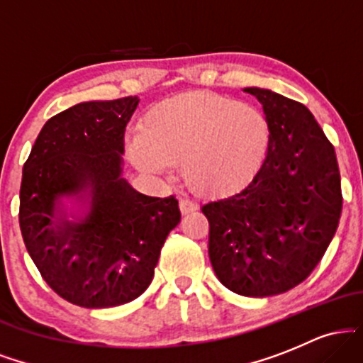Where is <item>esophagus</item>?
<instances>
[{"instance_id":"obj_1","label":"esophagus","mask_w":363,"mask_h":363,"mask_svg":"<svg viewBox=\"0 0 363 363\" xmlns=\"http://www.w3.org/2000/svg\"><path fill=\"white\" fill-rule=\"evenodd\" d=\"M179 208H181L182 215H189V213H194V211L198 210V205H196L194 201H191V199L182 198L181 201H179Z\"/></svg>"}]
</instances>
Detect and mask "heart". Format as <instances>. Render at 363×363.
Returning a JSON list of instances; mask_svg holds the SVG:
<instances>
[{
    "label": "heart",
    "instance_id": "b5f03b06",
    "mask_svg": "<svg viewBox=\"0 0 363 363\" xmlns=\"http://www.w3.org/2000/svg\"><path fill=\"white\" fill-rule=\"evenodd\" d=\"M269 148L268 121L259 111L220 95H186L157 106L140 126L131 160L148 176L184 167L199 193L235 191L254 177Z\"/></svg>",
    "mask_w": 363,
    "mask_h": 363
}]
</instances>
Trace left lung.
Segmentation results:
<instances>
[{
    "label": "left lung",
    "mask_w": 363,
    "mask_h": 363,
    "mask_svg": "<svg viewBox=\"0 0 363 363\" xmlns=\"http://www.w3.org/2000/svg\"><path fill=\"white\" fill-rule=\"evenodd\" d=\"M262 104L269 148L239 193L206 203L210 261L245 297H269L306 280L338 228L343 196L335 148L301 102L245 89Z\"/></svg>",
    "instance_id": "left-lung-1"
}]
</instances>
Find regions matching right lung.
I'll return each instance as SVG.
<instances>
[{
    "instance_id": "add662e5",
    "label": "right lung",
    "mask_w": 363,
    "mask_h": 363,
    "mask_svg": "<svg viewBox=\"0 0 363 363\" xmlns=\"http://www.w3.org/2000/svg\"><path fill=\"white\" fill-rule=\"evenodd\" d=\"M136 97L83 102L40 129L23 165L20 230L43 278L86 309L138 298L152 283L162 245L181 222L176 196L148 198L121 177L124 129ZM91 187L82 224L53 216L55 199Z\"/></svg>"
}]
</instances>
